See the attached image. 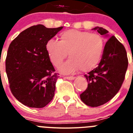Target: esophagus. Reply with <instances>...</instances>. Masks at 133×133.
<instances>
[{
    "mask_svg": "<svg viewBox=\"0 0 133 133\" xmlns=\"http://www.w3.org/2000/svg\"><path fill=\"white\" fill-rule=\"evenodd\" d=\"M65 78L67 79H69V80H73L75 79V77H74V76H65Z\"/></svg>",
    "mask_w": 133,
    "mask_h": 133,
    "instance_id": "1",
    "label": "esophagus"
}]
</instances>
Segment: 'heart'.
Listing matches in <instances>:
<instances>
[{"mask_svg": "<svg viewBox=\"0 0 133 133\" xmlns=\"http://www.w3.org/2000/svg\"><path fill=\"white\" fill-rule=\"evenodd\" d=\"M104 47V39L100 35L76 29L63 32L60 41L50 39L45 44L48 56L56 67L61 65L69 52L70 58L59 68L63 74L92 70L100 62Z\"/></svg>", "mask_w": 133, "mask_h": 133, "instance_id": "obj_1", "label": "heart"}]
</instances>
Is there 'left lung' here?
Listing matches in <instances>:
<instances>
[{"mask_svg":"<svg viewBox=\"0 0 133 133\" xmlns=\"http://www.w3.org/2000/svg\"><path fill=\"white\" fill-rule=\"evenodd\" d=\"M93 29L108 37V31L102 27ZM128 63L124 45L115 36L109 37L98 66L84 76L88 84L80 94L82 101L89 107H97L111 100L122 86Z\"/></svg>","mask_w":133,"mask_h":133,"instance_id":"obj_1","label":"left lung"}]
</instances>
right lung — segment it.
Masks as SVG:
<instances>
[{
	"mask_svg": "<svg viewBox=\"0 0 133 133\" xmlns=\"http://www.w3.org/2000/svg\"><path fill=\"white\" fill-rule=\"evenodd\" d=\"M63 26H32L11 43L6 58V72L13 96L31 108H43L55 94L59 74L51 62L45 44Z\"/></svg>",
	"mask_w": 133,
	"mask_h": 133,
	"instance_id": "right-lung-1",
	"label": "right lung"
}]
</instances>
